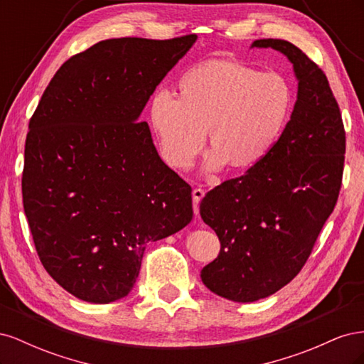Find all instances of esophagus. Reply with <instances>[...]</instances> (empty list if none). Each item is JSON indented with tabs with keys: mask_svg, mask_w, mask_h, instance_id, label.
<instances>
[{
	"mask_svg": "<svg viewBox=\"0 0 364 364\" xmlns=\"http://www.w3.org/2000/svg\"><path fill=\"white\" fill-rule=\"evenodd\" d=\"M205 197V190L203 188H194L193 190V206H194V214H199V205L200 200Z\"/></svg>",
	"mask_w": 364,
	"mask_h": 364,
	"instance_id": "1",
	"label": "esophagus"
}]
</instances>
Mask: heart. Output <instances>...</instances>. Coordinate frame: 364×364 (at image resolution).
Returning <instances> with one entry per match:
<instances>
[{
    "mask_svg": "<svg viewBox=\"0 0 364 364\" xmlns=\"http://www.w3.org/2000/svg\"><path fill=\"white\" fill-rule=\"evenodd\" d=\"M176 97L158 90L149 118L162 159L190 167L203 146L208 170L229 165L245 171L267 158L287 127L294 105L290 82L232 59H215L185 70Z\"/></svg>",
    "mask_w": 364,
    "mask_h": 364,
    "instance_id": "obj_1",
    "label": "heart"
}]
</instances>
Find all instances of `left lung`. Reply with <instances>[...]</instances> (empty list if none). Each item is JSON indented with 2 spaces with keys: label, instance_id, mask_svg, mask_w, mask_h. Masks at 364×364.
<instances>
[{
  "label": "left lung",
  "instance_id": "obj_1",
  "mask_svg": "<svg viewBox=\"0 0 364 364\" xmlns=\"http://www.w3.org/2000/svg\"><path fill=\"white\" fill-rule=\"evenodd\" d=\"M293 63L297 100L267 158L225 181L200 203L220 240L218 257L202 269L213 293L253 302L277 293L302 270L334 211L343 178L346 134L325 73L293 43L258 39Z\"/></svg>",
  "mask_w": 364,
  "mask_h": 364
}]
</instances>
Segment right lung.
<instances>
[{
    "label": "right lung",
    "instance_id": "add662e5",
    "mask_svg": "<svg viewBox=\"0 0 364 364\" xmlns=\"http://www.w3.org/2000/svg\"><path fill=\"white\" fill-rule=\"evenodd\" d=\"M196 39L97 42L62 65L30 118L23 203L33 243L50 277L82 301L127 296L150 241L191 222V186L138 117Z\"/></svg>",
    "mask_w": 364,
    "mask_h": 364
}]
</instances>
